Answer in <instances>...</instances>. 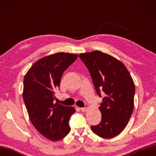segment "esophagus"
<instances>
[{"instance_id":"34e87169","label":"esophagus","mask_w":156,"mask_h":156,"mask_svg":"<svg viewBox=\"0 0 156 156\" xmlns=\"http://www.w3.org/2000/svg\"><path fill=\"white\" fill-rule=\"evenodd\" d=\"M80 110H81L83 112H85V111H87V108H86V107L80 108Z\"/></svg>"}]
</instances>
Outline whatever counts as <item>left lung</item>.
I'll return each instance as SVG.
<instances>
[{"instance_id": "1", "label": "left lung", "mask_w": 156, "mask_h": 156, "mask_svg": "<svg viewBox=\"0 0 156 156\" xmlns=\"http://www.w3.org/2000/svg\"><path fill=\"white\" fill-rule=\"evenodd\" d=\"M90 73L100 97L104 94L99 109L102 120L91 126L95 134L105 139L113 138L127 125L134 107L135 84L125 65L109 54L100 51L79 54Z\"/></svg>"}]
</instances>
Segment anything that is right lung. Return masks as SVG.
<instances>
[{
  "mask_svg": "<svg viewBox=\"0 0 156 156\" xmlns=\"http://www.w3.org/2000/svg\"><path fill=\"white\" fill-rule=\"evenodd\" d=\"M78 56L62 52L44 56L31 65L23 80V97L30 120L50 140H60L71 130L69 121L76 109L54 104V100L63 72Z\"/></svg>",
  "mask_w": 156,
  "mask_h": 156,
  "instance_id": "obj_1",
  "label": "right lung"
}]
</instances>
